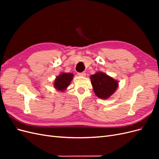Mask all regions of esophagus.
<instances>
[{
  "label": "esophagus",
  "mask_w": 159,
  "mask_h": 159,
  "mask_svg": "<svg viewBox=\"0 0 159 159\" xmlns=\"http://www.w3.org/2000/svg\"><path fill=\"white\" fill-rule=\"evenodd\" d=\"M78 75L80 76H81V77H85L86 75L85 72H81V73H78Z\"/></svg>",
  "instance_id": "1"
}]
</instances>
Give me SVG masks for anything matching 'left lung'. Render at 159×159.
I'll list each match as a JSON object with an SVG mask.
<instances>
[{
    "mask_svg": "<svg viewBox=\"0 0 159 159\" xmlns=\"http://www.w3.org/2000/svg\"><path fill=\"white\" fill-rule=\"evenodd\" d=\"M95 95L100 99H105L109 98L118 87V81L103 72H98L90 76Z\"/></svg>",
    "mask_w": 159,
    "mask_h": 159,
    "instance_id": "obj_1",
    "label": "left lung"
}]
</instances>
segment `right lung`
Instances as JSON below:
<instances>
[{
    "label": "right lung",
    "instance_id": "add662e5",
    "mask_svg": "<svg viewBox=\"0 0 159 159\" xmlns=\"http://www.w3.org/2000/svg\"><path fill=\"white\" fill-rule=\"evenodd\" d=\"M74 74L71 73H62L57 76L54 81V88L60 91H64L68 87L71 81L73 79Z\"/></svg>",
    "mask_w": 159,
    "mask_h": 159
}]
</instances>
